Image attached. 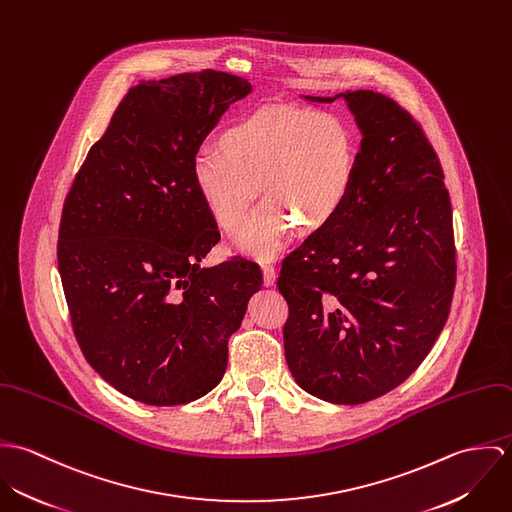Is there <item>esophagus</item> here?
Here are the masks:
<instances>
[{
  "instance_id": "esophagus-1",
  "label": "esophagus",
  "mask_w": 512,
  "mask_h": 512,
  "mask_svg": "<svg viewBox=\"0 0 512 512\" xmlns=\"http://www.w3.org/2000/svg\"><path fill=\"white\" fill-rule=\"evenodd\" d=\"M262 274H264V286H274L276 284V268L270 262H262Z\"/></svg>"
}]
</instances>
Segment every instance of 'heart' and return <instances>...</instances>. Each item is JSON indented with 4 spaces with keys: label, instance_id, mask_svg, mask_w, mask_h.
<instances>
[{
    "label": "heart",
    "instance_id": "1",
    "mask_svg": "<svg viewBox=\"0 0 512 512\" xmlns=\"http://www.w3.org/2000/svg\"><path fill=\"white\" fill-rule=\"evenodd\" d=\"M219 147L195 155L193 183L224 232L236 228L259 183L269 203L234 234V246L250 256L274 254L295 226L305 234L327 228L357 183V136L335 114L260 108L232 122Z\"/></svg>",
    "mask_w": 512,
    "mask_h": 512
}]
</instances>
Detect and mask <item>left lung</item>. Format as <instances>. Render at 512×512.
<instances>
[{
    "label": "left lung",
    "mask_w": 512,
    "mask_h": 512,
    "mask_svg": "<svg viewBox=\"0 0 512 512\" xmlns=\"http://www.w3.org/2000/svg\"><path fill=\"white\" fill-rule=\"evenodd\" d=\"M343 98L361 132L353 195L284 260V349L299 388L365 404L402 384L432 351L455 288L451 203L438 155L412 116L372 92Z\"/></svg>",
    "instance_id": "left-lung-1"
}]
</instances>
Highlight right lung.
Here are the masks:
<instances>
[{
  "label": "right lung",
  "instance_id": "right-lung-1",
  "mask_svg": "<svg viewBox=\"0 0 512 512\" xmlns=\"http://www.w3.org/2000/svg\"><path fill=\"white\" fill-rule=\"evenodd\" d=\"M252 84L219 71L142 80L90 147L63 207L59 274L76 341L108 384L149 406L211 392L262 288L258 264L203 266L219 226L193 159Z\"/></svg>",
  "mask_w": 512,
  "mask_h": 512
}]
</instances>
